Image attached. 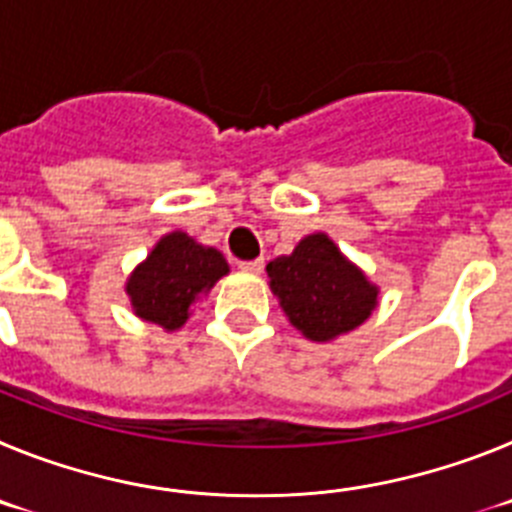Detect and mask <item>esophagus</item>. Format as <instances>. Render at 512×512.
<instances>
[{
	"label": "esophagus",
	"instance_id": "obj_1",
	"mask_svg": "<svg viewBox=\"0 0 512 512\" xmlns=\"http://www.w3.org/2000/svg\"><path fill=\"white\" fill-rule=\"evenodd\" d=\"M241 271H248V274H261L264 271V259H251V261H238Z\"/></svg>",
	"mask_w": 512,
	"mask_h": 512
}]
</instances>
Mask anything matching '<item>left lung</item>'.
<instances>
[{"label": "left lung", "mask_w": 512, "mask_h": 512, "mask_svg": "<svg viewBox=\"0 0 512 512\" xmlns=\"http://www.w3.org/2000/svg\"><path fill=\"white\" fill-rule=\"evenodd\" d=\"M266 271L289 323L310 341H330L354 330L377 307V287L323 233L307 235Z\"/></svg>", "instance_id": "left-lung-1"}]
</instances>
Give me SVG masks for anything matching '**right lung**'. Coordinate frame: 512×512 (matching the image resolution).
<instances>
[{"mask_svg": "<svg viewBox=\"0 0 512 512\" xmlns=\"http://www.w3.org/2000/svg\"><path fill=\"white\" fill-rule=\"evenodd\" d=\"M223 274H228L223 253L194 243L187 233H171L133 271L128 295L135 315L174 330L184 325L194 297L210 289Z\"/></svg>", "mask_w": 512, "mask_h": 512, "instance_id": "1", "label": "right lung"}]
</instances>
